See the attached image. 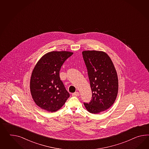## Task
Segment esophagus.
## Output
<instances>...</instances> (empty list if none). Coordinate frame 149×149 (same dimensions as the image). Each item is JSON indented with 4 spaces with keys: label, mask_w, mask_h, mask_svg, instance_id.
<instances>
[{
    "label": "esophagus",
    "mask_w": 149,
    "mask_h": 149,
    "mask_svg": "<svg viewBox=\"0 0 149 149\" xmlns=\"http://www.w3.org/2000/svg\"><path fill=\"white\" fill-rule=\"evenodd\" d=\"M72 95H73V96H79L80 95V93H79V92L76 91V92H75V93H73Z\"/></svg>",
    "instance_id": "obj_1"
}]
</instances>
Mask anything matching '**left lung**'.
Returning a JSON list of instances; mask_svg holds the SVG:
<instances>
[{"instance_id":"1","label":"left lung","mask_w":149,"mask_h":149,"mask_svg":"<svg viewBox=\"0 0 149 149\" xmlns=\"http://www.w3.org/2000/svg\"><path fill=\"white\" fill-rule=\"evenodd\" d=\"M87 69L92 97L84 103L89 113H98L109 108L115 101L118 89V80L113 62L103 52H82Z\"/></svg>"}]
</instances>
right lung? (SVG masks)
I'll use <instances>...</instances> for the list:
<instances>
[{"mask_svg":"<svg viewBox=\"0 0 149 149\" xmlns=\"http://www.w3.org/2000/svg\"><path fill=\"white\" fill-rule=\"evenodd\" d=\"M73 53L53 51L44 55L32 73L30 90L34 101L41 109L55 112L69 98V93L60 77L62 65Z\"/></svg>","mask_w":149,"mask_h":149,"instance_id":"right-lung-1","label":"right lung"}]
</instances>
